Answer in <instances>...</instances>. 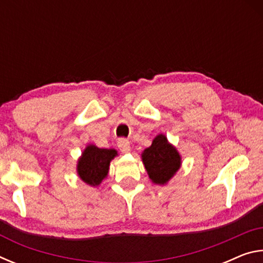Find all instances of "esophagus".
I'll return each mask as SVG.
<instances>
[{"label":"esophagus","instance_id":"34e87169","mask_svg":"<svg viewBox=\"0 0 263 263\" xmlns=\"http://www.w3.org/2000/svg\"><path fill=\"white\" fill-rule=\"evenodd\" d=\"M117 145L123 153L130 152V141L125 139V138H121V139H118Z\"/></svg>","mask_w":263,"mask_h":263}]
</instances>
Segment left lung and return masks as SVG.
Returning <instances> with one entry per match:
<instances>
[{
    "label": "left lung",
    "mask_w": 263,
    "mask_h": 263,
    "mask_svg": "<svg viewBox=\"0 0 263 263\" xmlns=\"http://www.w3.org/2000/svg\"><path fill=\"white\" fill-rule=\"evenodd\" d=\"M141 157L149 179L157 184L167 183L181 166L179 152L163 135L155 137L152 145L144 151Z\"/></svg>",
    "instance_id": "obj_1"
}]
</instances>
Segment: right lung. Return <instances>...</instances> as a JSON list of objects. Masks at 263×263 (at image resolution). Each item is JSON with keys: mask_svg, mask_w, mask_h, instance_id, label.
Segmentation results:
<instances>
[{"mask_svg": "<svg viewBox=\"0 0 263 263\" xmlns=\"http://www.w3.org/2000/svg\"><path fill=\"white\" fill-rule=\"evenodd\" d=\"M116 155L117 152L115 149L99 148L94 145H89L79 160V176L89 185H99L108 175L110 161Z\"/></svg>", "mask_w": 263, "mask_h": 263, "instance_id": "right-lung-1", "label": "right lung"}]
</instances>
